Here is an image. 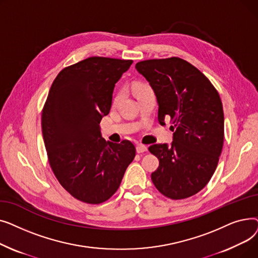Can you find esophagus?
Masks as SVG:
<instances>
[{"label": "esophagus", "mask_w": 258, "mask_h": 258, "mask_svg": "<svg viewBox=\"0 0 258 258\" xmlns=\"http://www.w3.org/2000/svg\"><path fill=\"white\" fill-rule=\"evenodd\" d=\"M136 150H137V153L138 154H141V153H145L147 151V146L146 145H143V144H138L136 146Z\"/></svg>", "instance_id": "esophagus-1"}]
</instances>
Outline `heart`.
<instances>
[{"instance_id":"b5f03b06","label":"heart","mask_w":258,"mask_h":258,"mask_svg":"<svg viewBox=\"0 0 258 258\" xmlns=\"http://www.w3.org/2000/svg\"><path fill=\"white\" fill-rule=\"evenodd\" d=\"M150 89H151L150 86L146 85V84H143V83H138V84H136V85H135V88H134L135 93H136L137 95L140 94V93H142V92H144V91H146V90H150ZM121 95H122L121 92H119V93L116 95V97H115V99H114L115 102H117V101L120 99Z\"/></svg>"}]
</instances>
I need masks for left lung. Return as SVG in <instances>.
Wrapping results in <instances>:
<instances>
[{
  "label": "left lung",
  "mask_w": 258,
  "mask_h": 258,
  "mask_svg": "<svg viewBox=\"0 0 258 258\" xmlns=\"http://www.w3.org/2000/svg\"><path fill=\"white\" fill-rule=\"evenodd\" d=\"M136 69L156 94L160 124L170 119L174 132L171 145L148 147L159 159L152 181L171 200L192 197L210 181L223 150L220 95L204 74L179 57L139 61Z\"/></svg>",
  "instance_id": "obj_1"
}]
</instances>
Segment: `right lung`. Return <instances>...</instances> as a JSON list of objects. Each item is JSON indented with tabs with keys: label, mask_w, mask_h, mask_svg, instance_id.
<instances>
[{
	"label": "right lung",
	"mask_w": 258,
	"mask_h": 258,
	"mask_svg": "<svg viewBox=\"0 0 258 258\" xmlns=\"http://www.w3.org/2000/svg\"><path fill=\"white\" fill-rule=\"evenodd\" d=\"M133 60L93 56L62 69L54 79L42 113L49 164L75 199L100 204L120 186L136 155L128 140L101 137L100 121L111 110L115 84Z\"/></svg>",
	"instance_id": "obj_1"
}]
</instances>
